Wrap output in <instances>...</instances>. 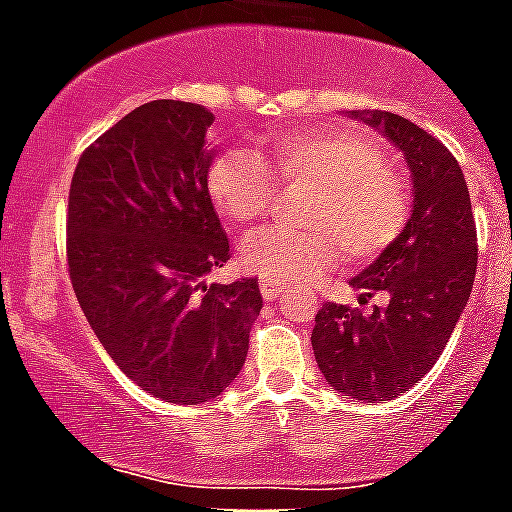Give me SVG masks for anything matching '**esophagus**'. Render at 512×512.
<instances>
[{
  "mask_svg": "<svg viewBox=\"0 0 512 512\" xmlns=\"http://www.w3.org/2000/svg\"><path fill=\"white\" fill-rule=\"evenodd\" d=\"M281 291H283L281 281H273V278H263V281H260V294H263L265 302H273L276 296H281Z\"/></svg>",
  "mask_w": 512,
  "mask_h": 512,
  "instance_id": "esophagus-1",
  "label": "esophagus"
}]
</instances>
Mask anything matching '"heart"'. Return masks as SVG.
Segmentation results:
<instances>
[{"mask_svg":"<svg viewBox=\"0 0 512 512\" xmlns=\"http://www.w3.org/2000/svg\"><path fill=\"white\" fill-rule=\"evenodd\" d=\"M312 184L307 210L312 229L265 226L239 247L244 268L273 281L307 283L338 263H372L393 247L411 218L409 179L388 163L375 137L351 127H296L252 150H221L208 166L205 187L223 221H260L276 200L278 184Z\"/></svg>","mask_w":512,"mask_h":512,"instance_id":"obj_1","label":"heart"}]
</instances>
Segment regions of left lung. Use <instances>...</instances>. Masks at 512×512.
I'll list each match as a JSON object with an SVG mask.
<instances>
[{"mask_svg":"<svg viewBox=\"0 0 512 512\" xmlns=\"http://www.w3.org/2000/svg\"><path fill=\"white\" fill-rule=\"evenodd\" d=\"M362 119L380 127L406 156L414 210L401 239L351 278L362 302L385 294L388 307L362 315L325 302L315 315L312 349L330 388L380 403L406 393L442 354L474 286L479 244L466 179L453 153L390 111H367Z\"/></svg>","mask_w":512,"mask_h":512,"instance_id":"obj_1","label":"left lung"}]
</instances>
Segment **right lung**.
Listing matches in <instances>:
<instances>
[{
    "label": "right lung",
    "mask_w": 512,
    "mask_h": 512,
    "mask_svg": "<svg viewBox=\"0 0 512 512\" xmlns=\"http://www.w3.org/2000/svg\"><path fill=\"white\" fill-rule=\"evenodd\" d=\"M213 114L150 101L77 161L67 203V265L106 354L161 401L203 403L239 375L263 309L257 278L205 283L229 260L205 174Z\"/></svg>",
    "instance_id": "obj_1"
}]
</instances>
